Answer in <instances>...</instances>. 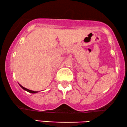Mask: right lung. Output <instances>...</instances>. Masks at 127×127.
Segmentation results:
<instances>
[{"instance_id": "add662e5", "label": "right lung", "mask_w": 127, "mask_h": 127, "mask_svg": "<svg viewBox=\"0 0 127 127\" xmlns=\"http://www.w3.org/2000/svg\"><path fill=\"white\" fill-rule=\"evenodd\" d=\"M19 86H20V87L22 88V89H24V90H25V91H27V92H29V93H38V92H36V91H32V90H28V89H26V88H25V87H24L23 86H22L21 85V84H19Z\"/></svg>"}]
</instances>
